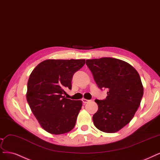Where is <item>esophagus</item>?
Wrapping results in <instances>:
<instances>
[{"label": "esophagus", "instance_id": "1", "mask_svg": "<svg viewBox=\"0 0 160 160\" xmlns=\"http://www.w3.org/2000/svg\"><path fill=\"white\" fill-rule=\"evenodd\" d=\"M82 102H83L84 104H86L88 102H89V100H88V99H86V98H82Z\"/></svg>", "mask_w": 160, "mask_h": 160}]
</instances>
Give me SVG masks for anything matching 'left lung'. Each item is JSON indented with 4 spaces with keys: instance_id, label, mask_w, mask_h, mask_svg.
<instances>
[{
    "instance_id": "8db88e82",
    "label": "left lung",
    "mask_w": 160,
    "mask_h": 160,
    "mask_svg": "<svg viewBox=\"0 0 160 160\" xmlns=\"http://www.w3.org/2000/svg\"><path fill=\"white\" fill-rule=\"evenodd\" d=\"M99 89H107L104 100L95 101L98 111L92 117L96 128L116 132L128 124L138 108L144 88L138 71L129 63L112 58L87 59Z\"/></svg>"
}]
</instances>
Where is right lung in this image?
<instances>
[{
	"label": "right lung",
	"mask_w": 160,
	"mask_h": 160,
	"mask_svg": "<svg viewBox=\"0 0 160 160\" xmlns=\"http://www.w3.org/2000/svg\"><path fill=\"white\" fill-rule=\"evenodd\" d=\"M85 59H47L32 71L28 81L26 99L42 128L52 134L72 130L82 107L81 101L66 98L74 73Z\"/></svg>",
	"instance_id": "1"
}]
</instances>
